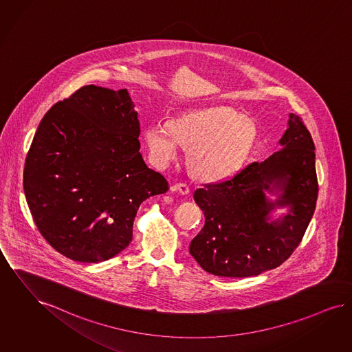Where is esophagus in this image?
Returning a JSON list of instances; mask_svg holds the SVG:
<instances>
[{"label": "esophagus", "instance_id": "34e87169", "mask_svg": "<svg viewBox=\"0 0 352 352\" xmlns=\"http://www.w3.org/2000/svg\"><path fill=\"white\" fill-rule=\"evenodd\" d=\"M170 192L173 193H179V195H189V186L186 184H182V182H177L175 185L170 186Z\"/></svg>", "mask_w": 352, "mask_h": 352}]
</instances>
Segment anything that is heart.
Here are the masks:
<instances>
[{
	"instance_id": "obj_1",
	"label": "heart",
	"mask_w": 352,
	"mask_h": 352,
	"mask_svg": "<svg viewBox=\"0 0 352 352\" xmlns=\"http://www.w3.org/2000/svg\"><path fill=\"white\" fill-rule=\"evenodd\" d=\"M257 140L254 124L231 107L189 109L170 122H153L144 131V142L153 162L167 166L186 150L192 175L202 182H221L241 168Z\"/></svg>"
}]
</instances>
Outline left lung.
<instances>
[{"mask_svg": "<svg viewBox=\"0 0 352 352\" xmlns=\"http://www.w3.org/2000/svg\"><path fill=\"white\" fill-rule=\"evenodd\" d=\"M279 144L282 150L232 179L195 190L205 226L189 252L205 272L258 275L282 265L299 245L318 195L314 144L301 118L289 113ZM267 194L277 198L273 201ZM276 208H287V214L273 219Z\"/></svg>", "mask_w": 352, "mask_h": 352, "instance_id": "left-lung-1", "label": "left lung"}]
</instances>
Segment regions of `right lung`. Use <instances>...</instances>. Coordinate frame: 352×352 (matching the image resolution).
I'll return each mask as SVG.
<instances>
[{"label": "right lung", "mask_w": 352, "mask_h": 352, "mask_svg": "<svg viewBox=\"0 0 352 352\" xmlns=\"http://www.w3.org/2000/svg\"><path fill=\"white\" fill-rule=\"evenodd\" d=\"M126 89L85 86L45 113L23 172L40 234L67 258L95 263L129 245L140 205L168 190L140 153Z\"/></svg>", "instance_id": "obj_1"}]
</instances>
